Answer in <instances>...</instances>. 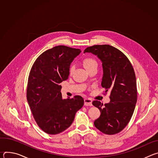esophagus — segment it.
I'll use <instances>...</instances> for the list:
<instances>
[{"label": "esophagus", "instance_id": "1", "mask_svg": "<svg viewBox=\"0 0 158 158\" xmlns=\"http://www.w3.org/2000/svg\"><path fill=\"white\" fill-rule=\"evenodd\" d=\"M84 105L85 106H91L92 104V100L89 98H85L84 99Z\"/></svg>", "mask_w": 158, "mask_h": 158}]
</instances>
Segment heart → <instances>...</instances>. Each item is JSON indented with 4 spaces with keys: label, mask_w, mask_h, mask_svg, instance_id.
<instances>
[{
    "label": "heart",
    "mask_w": 158,
    "mask_h": 158,
    "mask_svg": "<svg viewBox=\"0 0 158 158\" xmlns=\"http://www.w3.org/2000/svg\"><path fill=\"white\" fill-rule=\"evenodd\" d=\"M82 64L84 66L85 68L86 69V70H89L92 67H98V62L97 60L92 57H86L84 59H83L82 60ZM74 67L73 65H71L69 68V73L70 74H71L73 71Z\"/></svg>",
    "instance_id": "b5f03b06"
}]
</instances>
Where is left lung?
<instances>
[{"mask_svg":"<svg viewBox=\"0 0 158 158\" xmlns=\"http://www.w3.org/2000/svg\"><path fill=\"white\" fill-rule=\"evenodd\" d=\"M84 52L98 56L102 62L101 86L110 91V102L103 105L94 101L101 111L94 126L102 132L112 135L121 132L129 123L137 102L136 75L128 58L121 51L107 44L94 45Z\"/></svg>","mask_w":158,"mask_h":158,"instance_id":"left-lung-1","label":"left lung"}]
</instances>
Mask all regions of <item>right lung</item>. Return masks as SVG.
Listing matches in <instances>:
<instances>
[{"label": "right lung", "instance_id": "add662e5", "mask_svg": "<svg viewBox=\"0 0 158 158\" xmlns=\"http://www.w3.org/2000/svg\"><path fill=\"white\" fill-rule=\"evenodd\" d=\"M81 52L79 49L57 46L41 54L32 66L27 99L36 123L49 134L68 128L84 105L81 96L63 99L59 84L68 78L71 63Z\"/></svg>", "mask_w": 158, "mask_h": 158}]
</instances>
